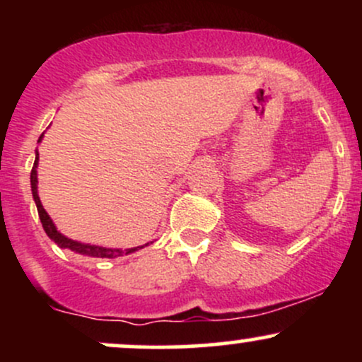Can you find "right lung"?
<instances>
[{"mask_svg":"<svg viewBox=\"0 0 362 362\" xmlns=\"http://www.w3.org/2000/svg\"><path fill=\"white\" fill-rule=\"evenodd\" d=\"M42 136H40V138H39V143H40V141H42ZM37 165H39V151H35L34 168H32V172H30L32 195H34V201H35L37 211H39V218H40V223H42L44 231H45V233H47V236L52 240L54 243H57V247L69 248V250H71V252L81 253V255L98 257V259H115V257L124 255V253H126V255H127V253H132V252L139 250V248H143V247H146V245H149V243H146V245H141V247L126 248V250H122V248H105V247H97V245L74 242V240L68 238V236L61 235L59 231H57V228L54 226L52 219L49 218L47 213H45L42 202H40V199H39V192H37Z\"/></svg>","mask_w":362,"mask_h":362,"instance_id":"1","label":"right lung"}]
</instances>
